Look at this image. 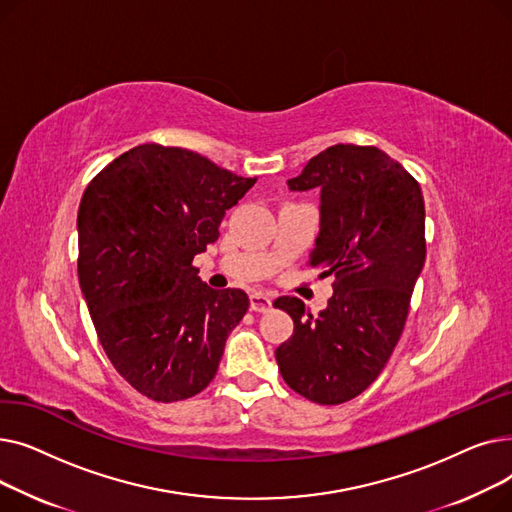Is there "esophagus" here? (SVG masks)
I'll return each instance as SVG.
<instances>
[{
  "instance_id": "obj_1",
  "label": "esophagus",
  "mask_w": 512,
  "mask_h": 512,
  "mask_svg": "<svg viewBox=\"0 0 512 512\" xmlns=\"http://www.w3.org/2000/svg\"><path fill=\"white\" fill-rule=\"evenodd\" d=\"M251 311H259V313H267L272 309V299L267 297L263 292H253L251 294Z\"/></svg>"
}]
</instances>
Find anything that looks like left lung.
<instances>
[{
  "instance_id": "1",
  "label": "left lung",
  "mask_w": 512,
  "mask_h": 512,
  "mask_svg": "<svg viewBox=\"0 0 512 512\" xmlns=\"http://www.w3.org/2000/svg\"><path fill=\"white\" fill-rule=\"evenodd\" d=\"M288 188L319 191L309 265L336 282L317 317H305L299 299H276L294 321L276 361L294 392L340 405L378 378L405 328L425 263L421 186L382 149L338 143L311 157Z\"/></svg>"
}]
</instances>
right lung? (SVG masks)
<instances>
[{
    "mask_svg": "<svg viewBox=\"0 0 512 512\" xmlns=\"http://www.w3.org/2000/svg\"><path fill=\"white\" fill-rule=\"evenodd\" d=\"M255 182L147 143L107 164L80 199V290L107 359L151 400L205 390L249 309L245 290L209 288L193 259Z\"/></svg>",
    "mask_w": 512,
    "mask_h": 512,
    "instance_id": "1",
    "label": "right lung"
}]
</instances>
